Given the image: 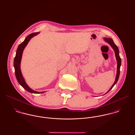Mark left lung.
<instances>
[{
  "mask_svg": "<svg viewBox=\"0 0 135 135\" xmlns=\"http://www.w3.org/2000/svg\"><path fill=\"white\" fill-rule=\"evenodd\" d=\"M104 40L106 42L109 44L110 46L112 47V48L113 49L114 52H115V55L116 59V61H117V72H116V75L115 81H114V84H113V85L111 86V87L110 88V89L107 91V93L104 94V95H105L107 93H108L109 91L112 89V88L117 83V82L118 80L119 76V74H120V66H121V62L122 61H121V58L120 57L119 55L118 48L115 45V44L114 43L113 40L110 38H104Z\"/></svg>",
  "mask_w": 135,
  "mask_h": 135,
  "instance_id": "8db88e82",
  "label": "left lung"
}]
</instances>
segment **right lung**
I'll list each match as a JSON object with an SVG mask.
<instances>
[{
	"label": "right lung",
	"instance_id": "1",
	"mask_svg": "<svg viewBox=\"0 0 135 135\" xmlns=\"http://www.w3.org/2000/svg\"><path fill=\"white\" fill-rule=\"evenodd\" d=\"M39 33V32L33 33L32 34H30V35H28L26 37L24 41L18 46V47L16 51V57L15 58L14 61H13V66L15 70V75L18 83L25 90H26L27 91H28L29 93H33V94H42V93H44L45 91H37L34 90H32L27 84L21 70V62L23 51L25 48L26 45H27L29 41L30 40V39L32 38V37H33L34 36L37 35V34H38Z\"/></svg>",
	"mask_w": 135,
	"mask_h": 135
}]
</instances>
